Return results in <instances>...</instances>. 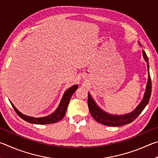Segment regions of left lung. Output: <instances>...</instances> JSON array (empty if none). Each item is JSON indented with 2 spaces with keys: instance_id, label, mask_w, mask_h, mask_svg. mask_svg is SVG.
Masks as SVG:
<instances>
[{
  "instance_id": "8db88e82",
  "label": "left lung",
  "mask_w": 158,
  "mask_h": 158,
  "mask_svg": "<svg viewBox=\"0 0 158 158\" xmlns=\"http://www.w3.org/2000/svg\"><path fill=\"white\" fill-rule=\"evenodd\" d=\"M143 57L144 60L147 63V68L148 71V83L146 85V92L144 94L143 98L141 103L138 105L132 112L130 114L122 115V116H117V115H112L106 113L105 111L102 110L99 106L96 105L95 101L93 100L91 95L89 93L88 94V106L90 111V113L91 114L93 118L96 121L100 123L101 124L108 126H121L126 124H129L130 123L135 121L137 118L139 116V114L142 112L143 109L146 107V106L148 105L150 98L151 95L152 90V84L151 79L149 74V64H148V58L147 57L146 52L143 50Z\"/></svg>"
}]
</instances>
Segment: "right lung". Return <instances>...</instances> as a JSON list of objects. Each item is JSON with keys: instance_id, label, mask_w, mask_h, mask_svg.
Segmentation results:
<instances>
[{"instance_id": "right-lung-1", "label": "right lung", "mask_w": 158, "mask_h": 158, "mask_svg": "<svg viewBox=\"0 0 158 158\" xmlns=\"http://www.w3.org/2000/svg\"><path fill=\"white\" fill-rule=\"evenodd\" d=\"M78 89V85H74L73 87L69 88L64 93L63 97L62 100L60 101V103L58 107L57 108L55 112H53L49 116H45V117H42V118H33L28 116H25V115L22 114L20 113L17 109H16L15 106L12 105V102L11 105L12 107L14 108L15 111L16 113L19 117L24 121H27L28 123H31L33 124H40V125H44V124H51V123H57L59 121H60L65 116L67 109H68V106L69 104V102L70 100V98L72 95H73V93L76 91V90Z\"/></svg>"}]
</instances>
